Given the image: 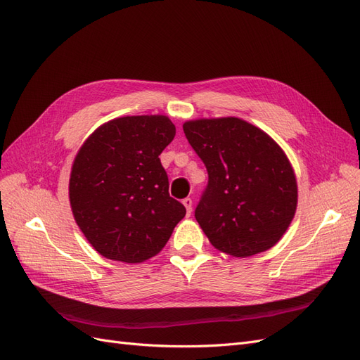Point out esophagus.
Instances as JSON below:
<instances>
[{
	"label": "esophagus",
	"instance_id": "obj_1",
	"mask_svg": "<svg viewBox=\"0 0 360 360\" xmlns=\"http://www.w3.org/2000/svg\"><path fill=\"white\" fill-rule=\"evenodd\" d=\"M183 205L186 207V212H188V214H191L192 213V200L188 197V198H184L183 200Z\"/></svg>",
	"mask_w": 360,
	"mask_h": 360
}]
</instances>
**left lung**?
<instances>
[{
    "mask_svg": "<svg viewBox=\"0 0 360 360\" xmlns=\"http://www.w3.org/2000/svg\"><path fill=\"white\" fill-rule=\"evenodd\" d=\"M209 174L195 219L210 243L233 257L275 246L297 207V183L282 148L266 132L236 117L183 124Z\"/></svg>",
    "mask_w": 360,
    "mask_h": 360,
    "instance_id": "8db88e82",
    "label": "left lung"
}]
</instances>
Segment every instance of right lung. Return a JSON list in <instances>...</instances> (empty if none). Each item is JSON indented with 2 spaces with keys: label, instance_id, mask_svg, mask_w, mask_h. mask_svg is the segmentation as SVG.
Instances as JSON below:
<instances>
[{
  "label": "right lung",
  "instance_id": "obj_1",
  "mask_svg": "<svg viewBox=\"0 0 360 360\" xmlns=\"http://www.w3.org/2000/svg\"><path fill=\"white\" fill-rule=\"evenodd\" d=\"M176 136L165 115L120 117L85 141L75 158L69 198L75 221L101 255L143 263L159 254L186 214L169 197L159 155Z\"/></svg>",
  "mask_w": 360,
  "mask_h": 360
}]
</instances>
